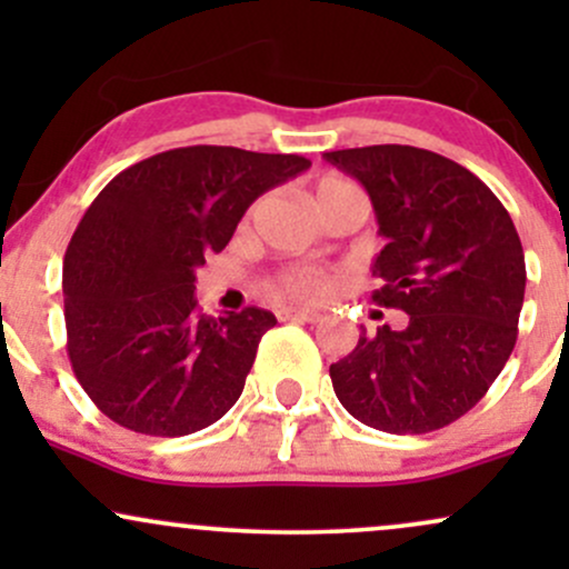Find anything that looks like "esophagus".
I'll use <instances>...</instances> for the list:
<instances>
[{
    "mask_svg": "<svg viewBox=\"0 0 569 569\" xmlns=\"http://www.w3.org/2000/svg\"><path fill=\"white\" fill-rule=\"evenodd\" d=\"M280 321H302V323H316L321 318V312L312 310V307H280L278 310Z\"/></svg>",
    "mask_w": 569,
    "mask_h": 569,
    "instance_id": "esophagus-1",
    "label": "esophagus"
}]
</instances>
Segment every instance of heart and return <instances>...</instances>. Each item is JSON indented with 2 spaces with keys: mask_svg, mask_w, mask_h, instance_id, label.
Here are the masks:
<instances>
[{
  "mask_svg": "<svg viewBox=\"0 0 569 569\" xmlns=\"http://www.w3.org/2000/svg\"><path fill=\"white\" fill-rule=\"evenodd\" d=\"M350 194H358V198H363L361 189L352 187L350 181H342V179H335V176H326L316 184V202L318 208L326 206V202L337 200V198H350ZM329 276L321 270H316V267H297V270H286L283 276H278L276 286L280 291L291 293V297H299V299H318L323 297L326 291H329Z\"/></svg>",
  "mask_w": 569,
  "mask_h": 569,
  "instance_id": "b5f03b06",
  "label": "heart"
}]
</instances>
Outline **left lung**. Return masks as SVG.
<instances>
[{"mask_svg":"<svg viewBox=\"0 0 569 569\" xmlns=\"http://www.w3.org/2000/svg\"><path fill=\"white\" fill-rule=\"evenodd\" d=\"M323 158L358 179L388 243L377 253V305L407 312L367 329L329 375L345 409L385 433H430L460 420L498 380L519 335L525 251L511 217L455 160L377 143Z\"/></svg>","mask_w":569,"mask_h":569,"instance_id":"1","label":"left lung"}]
</instances>
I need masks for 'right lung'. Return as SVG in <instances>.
<instances>
[{"instance_id": "add662e5", "label": "right lung", "mask_w": 569, "mask_h": 569, "mask_svg": "<svg viewBox=\"0 0 569 569\" xmlns=\"http://www.w3.org/2000/svg\"><path fill=\"white\" fill-rule=\"evenodd\" d=\"M307 168L302 154L198 143L136 162L98 192L63 257V318L71 369L109 420L173 439L232 409L276 316H202L194 270L259 194Z\"/></svg>"}]
</instances>
